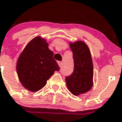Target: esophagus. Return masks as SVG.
Here are the masks:
<instances>
[{
    "label": "esophagus",
    "mask_w": 122,
    "mask_h": 122,
    "mask_svg": "<svg viewBox=\"0 0 122 122\" xmlns=\"http://www.w3.org/2000/svg\"><path fill=\"white\" fill-rule=\"evenodd\" d=\"M58 65L60 67H61V66H62V62H61V61H58Z\"/></svg>",
    "instance_id": "obj_1"
}]
</instances>
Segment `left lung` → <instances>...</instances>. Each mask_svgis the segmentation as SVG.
I'll return each mask as SVG.
<instances>
[{"label":"left lung","instance_id":"1","mask_svg":"<svg viewBox=\"0 0 122 122\" xmlns=\"http://www.w3.org/2000/svg\"><path fill=\"white\" fill-rule=\"evenodd\" d=\"M73 54L74 70L66 76L67 86L74 95L87 92L93 86V63L88 46L82 41L70 43Z\"/></svg>","mask_w":122,"mask_h":122}]
</instances>
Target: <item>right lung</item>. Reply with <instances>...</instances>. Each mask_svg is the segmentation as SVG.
Returning a JSON list of instances; mask_svg holds the SVG:
<instances>
[{"instance_id": "add662e5", "label": "right lung", "mask_w": 122, "mask_h": 122, "mask_svg": "<svg viewBox=\"0 0 122 122\" xmlns=\"http://www.w3.org/2000/svg\"><path fill=\"white\" fill-rule=\"evenodd\" d=\"M53 55L48 43L40 36L27 45L16 64L18 78L25 88L31 92L39 91L55 71L60 70Z\"/></svg>"}]
</instances>
